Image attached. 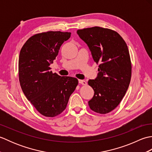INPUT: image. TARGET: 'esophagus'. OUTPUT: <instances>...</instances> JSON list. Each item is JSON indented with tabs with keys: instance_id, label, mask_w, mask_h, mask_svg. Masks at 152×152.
I'll return each instance as SVG.
<instances>
[{
	"instance_id": "obj_1",
	"label": "esophagus",
	"mask_w": 152,
	"mask_h": 152,
	"mask_svg": "<svg viewBox=\"0 0 152 152\" xmlns=\"http://www.w3.org/2000/svg\"><path fill=\"white\" fill-rule=\"evenodd\" d=\"M78 82H79V83H80V84H82V85H86L87 84L86 82L83 80H79Z\"/></svg>"
}]
</instances>
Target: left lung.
I'll return each mask as SVG.
<instances>
[{"mask_svg": "<svg viewBox=\"0 0 152 152\" xmlns=\"http://www.w3.org/2000/svg\"><path fill=\"white\" fill-rule=\"evenodd\" d=\"M88 45L93 60L99 63L98 74L88 84L94 95L88 102L93 111L105 114L120 103L129 86L131 63L125 42L117 32L99 27L77 31Z\"/></svg>", "mask_w": 152, "mask_h": 152, "instance_id": "obj_1", "label": "left lung"}]
</instances>
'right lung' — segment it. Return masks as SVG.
<instances>
[{"instance_id": "1", "label": "right lung", "mask_w": 152, "mask_h": 152, "mask_svg": "<svg viewBox=\"0 0 152 152\" xmlns=\"http://www.w3.org/2000/svg\"><path fill=\"white\" fill-rule=\"evenodd\" d=\"M70 34L61 31L34 34L19 53V80L22 91L37 111L46 117L62 113L78 84L77 78L61 76L53 73L50 67Z\"/></svg>"}]
</instances>
